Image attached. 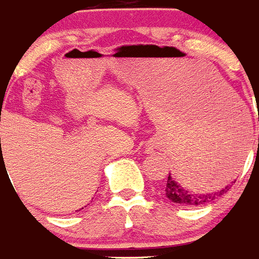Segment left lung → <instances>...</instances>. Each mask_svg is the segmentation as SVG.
Masks as SVG:
<instances>
[{
    "label": "left lung",
    "instance_id": "left-lung-1",
    "mask_svg": "<svg viewBox=\"0 0 259 259\" xmlns=\"http://www.w3.org/2000/svg\"><path fill=\"white\" fill-rule=\"evenodd\" d=\"M230 159L231 158L227 156V154L219 155L215 159H211L210 165L206 168V171L212 174L221 172V169H225L227 163H230ZM178 179L172 178L168 174V178H167V182H165L164 185V194L171 202L179 204V206H185V207H188V206H202V204L210 203L215 198H218L222 194H225L231 187V186H226L222 190H218V191L212 192V194H203L202 195V194H195V192L188 191L187 188L182 187Z\"/></svg>",
    "mask_w": 259,
    "mask_h": 259
}]
</instances>
